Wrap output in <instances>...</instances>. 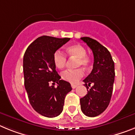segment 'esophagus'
<instances>
[{"mask_svg": "<svg viewBox=\"0 0 135 135\" xmlns=\"http://www.w3.org/2000/svg\"><path fill=\"white\" fill-rule=\"evenodd\" d=\"M76 87H77V85H75V84H71V88H72L75 89Z\"/></svg>", "mask_w": 135, "mask_h": 135, "instance_id": "esophagus-1", "label": "esophagus"}]
</instances>
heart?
Returning <instances> with one entry per match:
<instances>
[{
  "label": "heart",
  "mask_w": 135,
  "mask_h": 135,
  "mask_svg": "<svg viewBox=\"0 0 135 135\" xmlns=\"http://www.w3.org/2000/svg\"><path fill=\"white\" fill-rule=\"evenodd\" d=\"M66 52L69 56L76 58L75 66H82L84 69H88L92 64V58L86 54L87 51L84 46L79 44H74L66 47ZM54 62L55 66L59 69H62L66 66V57L60 50L56 51L54 54ZM84 75L82 69L75 70H66L61 73V77L63 80L75 84Z\"/></svg>",
  "instance_id": "1"
}]
</instances>
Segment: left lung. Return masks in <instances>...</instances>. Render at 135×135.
I'll list each match as a JSON object with an SVG mask.
<instances>
[{"mask_svg":"<svg viewBox=\"0 0 135 135\" xmlns=\"http://www.w3.org/2000/svg\"><path fill=\"white\" fill-rule=\"evenodd\" d=\"M94 55L92 72L83 81L88 90L87 94L80 98L81 109L88 117L101 114L111 100L115 79L114 62L109 51L97 41L90 37H81ZM93 85L90 89L88 86Z\"/></svg>","mask_w":135,"mask_h":135,"instance_id":"8db88e82","label":"left lung"}]
</instances>
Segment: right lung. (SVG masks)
<instances>
[{
  "mask_svg": "<svg viewBox=\"0 0 135 135\" xmlns=\"http://www.w3.org/2000/svg\"><path fill=\"white\" fill-rule=\"evenodd\" d=\"M70 38L42 36L26 49L23 59L24 85L30 105L37 113L54 118L62 113L64 98L72 88L56 71L54 54ZM57 84V87L49 83Z\"/></svg>",
  "mask_w": 135,
  "mask_h": 135,
  "instance_id": "1",
  "label": "right lung"
}]
</instances>
